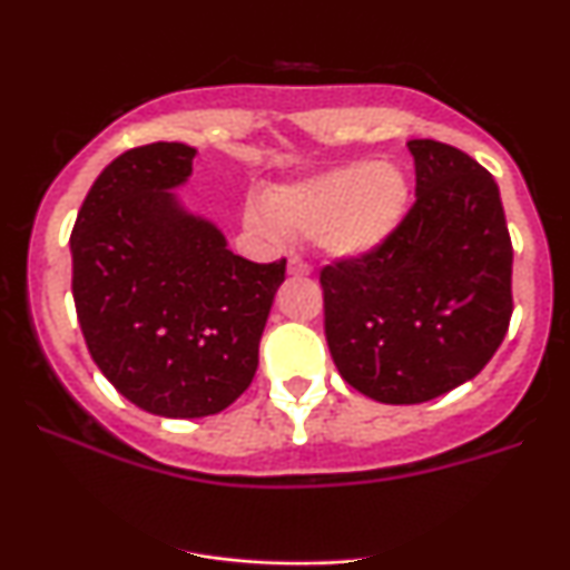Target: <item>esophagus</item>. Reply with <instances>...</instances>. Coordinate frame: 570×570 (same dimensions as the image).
Wrapping results in <instances>:
<instances>
[{"label":"esophagus","instance_id":"esophagus-1","mask_svg":"<svg viewBox=\"0 0 570 570\" xmlns=\"http://www.w3.org/2000/svg\"><path fill=\"white\" fill-rule=\"evenodd\" d=\"M286 271H289V276H307V273H311V267H307L299 257H292L289 265H286Z\"/></svg>","mask_w":570,"mask_h":570}]
</instances>
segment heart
Returning a JSON list of instances; mask_svg holds the SVG:
<instances>
[{
    "mask_svg": "<svg viewBox=\"0 0 570 570\" xmlns=\"http://www.w3.org/2000/svg\"><path fill=\"white\" fill-rule=\"evenodd\" d=\"M407 200V179L396 166L348 163L273 187L265 206H248L246 225L267 240L313 235L332 257H364L394 235Z\"/></svg>",
    "mask_w": 570,
    "mask_h": 570,
    "instance_id": "heart-1",
    "label": "heart"
}]
</instances>
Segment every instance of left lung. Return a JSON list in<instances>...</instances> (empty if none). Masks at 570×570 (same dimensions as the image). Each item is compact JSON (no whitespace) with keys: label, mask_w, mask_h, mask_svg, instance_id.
Listing matches in <instances>:
<instances>
[{"label":"left lung","mask_w":570,"mask_h":570,"mask_svg":"<svg viewBox=\"0 0 570 570\" xmlns=\"http://www.w3.org/2000/svg\"><path fill=\"white\" fill-rule=\"evenodd\" d=\"M415 203L389 240L322 271L324 332L343 381L421 404L472 381L512 318V238L499 185L461 149L407 141Z\"/></svg>","instance_id":"obj_1"}]
</instances>
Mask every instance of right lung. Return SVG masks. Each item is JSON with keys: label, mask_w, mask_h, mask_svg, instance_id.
I'll use <instances>...</instances> for the list:
<instances>
[{"label": "right lung", "mask_w": 570, "mask_h": 570, "mask_svg": "<svg viewBox=\"0 0 570 570\" xmlns=\"http://www.w3.org/2000/svg\"><path fill=\"white\" fill-rule=\"evenodd\" d=\"M179 141L134 147L98 174L71 230V294L96 367L136 407L217 415L252 385L286 259L252 263L171 193Z\"/></svg>", "instance_id": "right-lung-1"}]
</instances>
